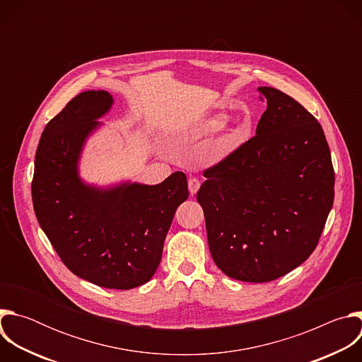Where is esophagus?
I'll return each instance as SVG.
<instances>
[{
    "label": "esophagus",
    "instance_id": "esophagus-1",
    "mask_svg": "<svg viewBox=\"0 0 362 362\" xmlns=\"http://www.w3.org/2000/svg\"><path fill=\"white\" fill-rule=\"evenodd\" d=\"M199 187H200V182H199V179H196V177H190V179H189V192H190V194H192V196H194V194L197 193Z\"/></svg>",
    "mask_w": 362,
    "mask_h": 362
}]
</instances>
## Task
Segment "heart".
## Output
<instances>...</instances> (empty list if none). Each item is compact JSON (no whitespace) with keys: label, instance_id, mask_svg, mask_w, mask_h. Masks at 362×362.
<instances>
[{"label":"heart","instance_id":"b5f03b06","mask_svg":"<svg viewBox=\"0 0 362 362\" xmlns=\"http://www.w3.org/2000/svg\"><path fill=\"white\" fill-rule=\"evenodd\" d=\"M228 123V115L225 113H215L209 117H206L200 120L190 132V136L193 139H203V137H209L212 134L219 133L221 130L225 129Z\"/></svg>","mask_w":362,"mask_h":362}]
</instances>
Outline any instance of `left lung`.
Instances as JSON below:
<instances>
[{"label": "left lung", "mask_w": 362, "mask_h": 362, "mask_svg": "<svg viewBox=\"0 0 362 362\" xmlns=\"http://www.w3.org/2000/svg\"><path fill=\"white\" fill-rule=\"evenodd\" d=\"M257 91L267 110L256 136L203 173L196 197L218 268L259 284L314 252L332 209L335 173L318 120L276 88Z\"/></svg>", "instance_id": "8db88e82"}]
</instances>
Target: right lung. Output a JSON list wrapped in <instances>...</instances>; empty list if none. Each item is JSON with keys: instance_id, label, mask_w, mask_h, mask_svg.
<instances>
[{"instance_id": "1", "label": "right lung", "mask_w": 362, "mask_h": 362, "mask_svg": "<svg viewBox=\"0 0 362 362\" xmlns=\"http://www.w3.org/2000/svg\"><path fill=\"white\" fill-rule=\"evenodd\" d=\"M109 91L76 95L45 126L31 185L37 221L64 265L109 289H132L151 279L187 179L175 172L159 185L122 180L100 186L80 176L88 139L113 109Z\"/></svg>"}]
</instances>
